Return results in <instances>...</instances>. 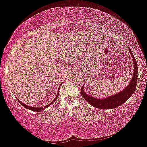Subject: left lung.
I'll list each match as a JSON object with an SVG mask.
<instances>
[{
    "label": "left lung",
    "mask_w": 147,
    "mask_h": 147,
    "mask_svg": "<svg viewBox=\"0 0 147 147\" xmlns=\"http://www.w3.org/2000/svg\"><path fill=\"white\" fill-rule=\"evenodd\" d=\"M128 49L130 51V54H131L132 58H133L134 64V72L130 83L129 84L128 86H126L125 89L121 91L120 93H117V94L114 95V96L103 98V99H97V98L88 96V94H86L85 93L84 90V86L82 87L81 95L82 97L84 98L89 104H91L93 107L102 109H114V108L118 107V106L125 102L126 100H128L129 98L131 97L132 95L133 94L134 91H135V88H136L137 83H138V67L137 61L135 60V57H134L131 50L129 49V48Z\"/></svg>",
    "instance_id": "8db88e82"
}]
</instances>
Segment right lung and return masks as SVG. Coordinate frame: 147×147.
I'll return each mask as SVG.
<instances>
[{
    "mask_svg": "<svg viewBox=\"0 0 147 147\" xmlns=\"http://www.w3.org/2000/svg\"><path fill=\"white\" fill-rule=\"evenodd\" d=\"M59 93H58L57 96H56V99L54 100V101H55L56 100V98H58V96H59ZM18 101L19 102V103H20V104L22 105H23V107H24L25 108H26V109H30V110H32V111H35V112H39V111H42V110H43V109H45V108H47V107H49V106L50 105H51V104H52V103H53V102H51V103H49V105H47V106H45V107H30V106L27 105H25V104H24V103H22V102H20V101H19V100H18Z\"/></svg>",
    "mask_w": 147,
    "mask_h": 147,
    "instance_id": "1",
    "label": "right lung"
}]
</instances>
